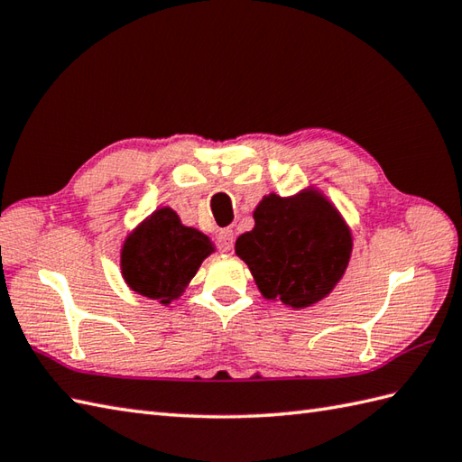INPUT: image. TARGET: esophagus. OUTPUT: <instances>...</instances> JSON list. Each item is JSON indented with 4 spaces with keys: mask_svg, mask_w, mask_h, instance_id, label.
<instances>
[{
    "mask_svg": "<svg viewBox=\"0 0 462 462\" xmlns=\"http://www.w3.org/2000/svg\"><path fill=\"white\" fill-rule=\"evenodd\" d=\"M218 245L222 252H230L234 248V232L230 228H224L218 232Z\"/></svg>",
    "mask_w": 462,
    "mask_h": 462,
    "instance_id": "1",
    "label": "esophagus"
}]
</instances>
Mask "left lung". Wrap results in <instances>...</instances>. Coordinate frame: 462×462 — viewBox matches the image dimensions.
<instances>
[{"mask_svg": "<svg viewBox=\"0 0 462 462\" xmlns=\"http://www.w3.org/2000/svg\"><path fill=\"white\" fill-rule=\"evenodd\" d=\"M254 220L236 240V255L250 267L260 293L291 309L323 301L352 254V234L337 207L313 187L293 197L270 192Z\"/></svg>", "mask_w": 462, "mask_h": 462, "instance_id": "obj_1", "label": "left lung"}]
</instances>
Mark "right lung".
<instances>
[{
	"label": "right lung",
	"instance_id": "add662e5",
	"mask_svg": "<svg viewBox=\"0 0 462 462\" xmlns=\"http://www.w3.org/2000/svg\"><path fill=\"white\" fill-rule=\"evenodd\" d=\"M212 252L208 236L185 226L173 208L163 207L127 236L120 267L127 287L169 305L182 295Z\"/></svg>",
	"mask_w": 462,
	"mask_h": 462
}]
</instances>
